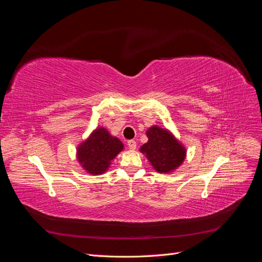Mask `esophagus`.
Masks as SVG:
<instances>
[{"label": "esophagus", "mask_w": 262, "mask_h": 262, "mask_svg": "<svg viewBox=\"0 0 262 262\" xmlns=\"http://www.w3.org/2000/svg\"><path fill=\"white\" fill-rule=\"evenodd\" d=\"M126 145H128V147L130 149H136L137 147V142L134 140H129L128 142H126Z\"/></svg>", "instance_id": "1"}]
</instances>
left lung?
Returning <instances> with one entry per match:
<instances>
[{
  "label": "left lung",
  "instance_id": "left-lung-1",
  "mask_svg": "<svg viewBox=\"0 0 262 262\" xmlns=\"http://www.w3.org/2000/svg\"><path fill=\"white\" fill-rule=\"evenodd\" d=\"M147 143L140 150L149 161L153 168L162 173L177 169L186 158V148L168 130L153 125L146 131Z\"/></svg>",
  "mask_w": 262,
  "mask_h": 262
}]
</instances>
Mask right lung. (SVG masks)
Segmentation results:
<instances>
[{"mask_svg":"<svg viewBox=\"0 0 262 262\" xmlns=\"http://www.w3.org/2000/svg\"><path fill=\"white\" fill-rule=\"evenodd\" d=\"M123 149L122 142L105 128L95 130L77 147V161L92 175L105 172L114 158Z\"/></svg>","mask_w":262,"mask_h":262,"instance_id":"1","label":"right lung"}]
</instances>
